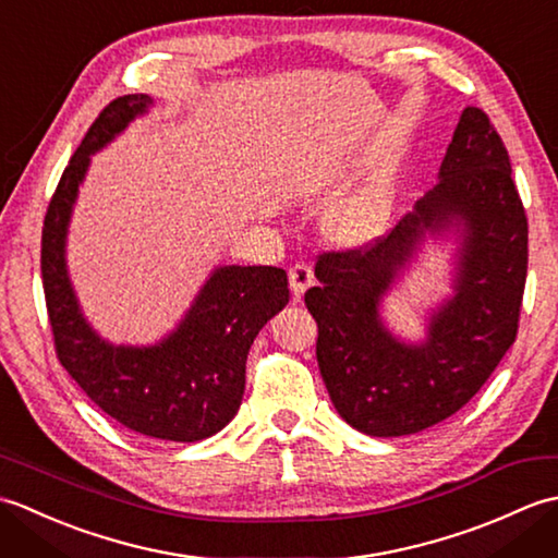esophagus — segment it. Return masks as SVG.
I'll use <instances>...</instances> for the list:
<instances>
[{"label":"esophagus","instance_id":"34e87169","mask_svg":"<svg viewBox=\"0 0 558 558\" xmlns=\"http://www.w3.org/2000/svg\"><path fill=\"white\" fill-rule=\"evenodd\" d=\"M288 276H290L292 294L300 300L302 294L306 292V288H310L312 282H314V268L310 264H304V260H298V264L290 268Z\"/></svg>","mask_w":558,"mask_h":558}]
</instances>
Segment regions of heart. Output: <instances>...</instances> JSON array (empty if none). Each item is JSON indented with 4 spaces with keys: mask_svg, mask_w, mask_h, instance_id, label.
<instances>
[{
    "mask_svg": "<svg viewBox=\"0 0 558 558\" xmlns=\"http://www.w3.org/2000/svg\"><path fill=\"white\" fill-rule=\"evenodd\" d=\"M393 210L396 180L390 172H381L330 210L328 230L340 244H372L390 228Z\"/></svg>",
    "mask_w": 558,
    "mask_h": 558,
    "instance_id": "heart-1",
    "label": "heart"
}]
</instances>
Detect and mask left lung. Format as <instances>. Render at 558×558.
<instances>
[{"label": "left lung", "instance_id": "1", "mask_svg": "<svg viewBox=\"0 0 558 558\" xmlns=\"http://www.w3.org/2000/svg\"><path fill=\"white\" fill-rule=\"evenodd\" d=\"M459 236L454 294L425 340L398 339L380 318L425 234ZM527 276V218L501 136L465 108L438 184L366 248L318 256L304 304L318 324L316 360L338 414L369 436H408L448 420L477 393L518 333Z\"/></svg>", "mask_w": 558, "mask_h": 558}]
</instances>
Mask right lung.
I'll return each mask as SVG.
<instances>
[{
	"instance_id": "1",
	"label": "right lung",
	"mask_w": 558,
	"mask_h": 558,
	"mask_svg": "<svg viewBox=\"0 0 558 558\" xmlns=\"http://www.w3.org/2000/svg\"><path fill=\"white\" fill-rule=\"evenodd\" d=\"M153 98L112 100L69 160L47 206L43 288L57 357L96 405L126 429L194 444L218 434L242 405L246 354L258 330L290 300L276 266H218L189 312L156 345H112L86 322L66 268V234L90 156L120 136Z\"/></svg>"
}]
</instances>
